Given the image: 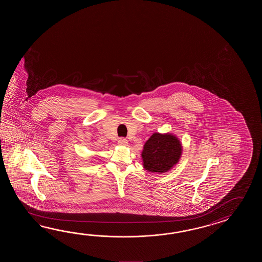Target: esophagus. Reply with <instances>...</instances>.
Returning a JSON list of instances; mask_svg holds the SVG:
<instances>
[{
    "label": "esophagus",
    "mask_w": 262,
    "mask_h": 262,
    "mask_svg": "<svg viewBox=\"0 0 262 262\" xmlns=\"http://www.w3.org/2000/svg\"><path fill=\"white\" fill-rule=\"evenodd\" d=\"M118 143L120 145L125 146V145L128 144V141H127V139H124V138H121V139H119V140H118Z\"/></svg>",
    "instance_id": "obj_1"
}]
</instances>
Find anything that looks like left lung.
<instances>
[{"label":"left lung","mask_w":262,"mask_h":262,"mask_svg":"<svg viewBox=\"0 0 262 262\" xmlns=\"http://www.w3.org/2000/svg\"><path fill=\"white\" fill-rule=\"evenodd\" d=\"M182 144L171 134L154 133L142 150L143 167L150 172H167L179 162Z\"/></svg>","instance_id":"left-lung-1"}]
</instances>
